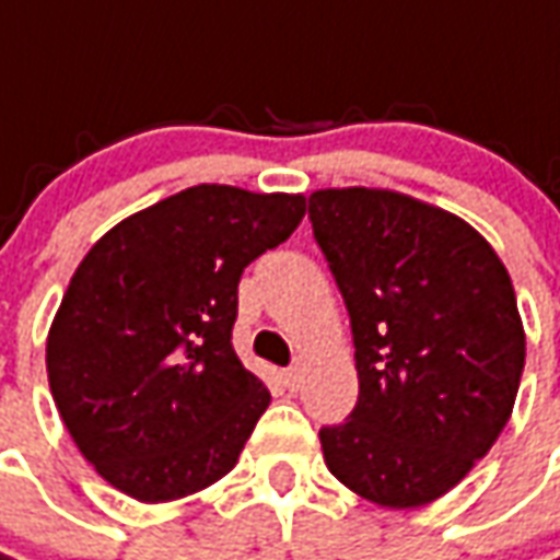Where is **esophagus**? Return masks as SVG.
Segmentation results:
<instances>
[{"mask_svg": "<svg viewBox=\"0 0 560 560\" xmlns=\"http://www.w3.org/2000/svg\"><path fill=\"white\" fill-rule=\"evenodd\" d=\"M300 381H303V372H300L296 365H291V369H284V372H281V384L291 389V393L293 389H300Z\"/></svg>", "mask_w": 560, "mask_h": 560, "instance_id": "esophagus-1", "label": "esophagus"}]
</instances>
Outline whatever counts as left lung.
<instances>
[{"label": "left lung", "mask_w": 560, "mask_h": 560, "mask_svg": "<svg viewBox=\"0 0 560 560\" xmlns=\"http://www.w3.org/2000/svg\"><path fill=\"white\" fill-rule=\"evenodd\" d=\"M308 221L360 375L348 420L320 425L327 468L381 506L429 504L510 420L525 369L513 281L470 224L396 191H315Z\"/></svg>", "instance_id": "1"}]
</instances>
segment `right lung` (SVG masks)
<instances>
[{
	"label": "right lung",
	"mask_w": 560,
	"mask_h": 560,
	"mask_svg": "<svg viewBox=\"0 0 560 560\" xmlns=\"http://www.w3.org/2000/svg\"><path fill=\"white\" fill-rule=\"evenodd\" d=\"M305 197L195 185L92 245L47 336L59 417L104 480L147 504L236 465L269 389L233 351L245 267L281 245Z\"/></svg>",
	"instance_id": "obj_1"
}]
</instances>
